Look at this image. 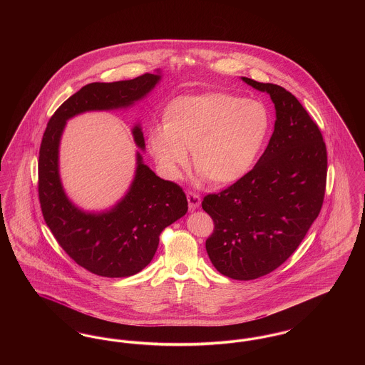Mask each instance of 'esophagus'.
I'll return each instance as SVG.
<instances>
[{"label":"esophagus","instance_id":"esophagus-1","mask_svg":"<svg viewBox=\"0 0 365 365\" xmlns=\"http://www.w3.org/2000/svg\"><path fill=\"white\" fill-rule=\"evenodd\" d=\"M187 201H189V209H190V210L198 208L200 204H201L200 195H198L197 192H192V191L187 192Z\"/></svg>","mask_w":365,"mask_h":365}]
</instances>
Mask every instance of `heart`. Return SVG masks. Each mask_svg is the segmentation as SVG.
<instances>
[{"label": "heart", "mask_w": 365, "mask_h": 365, "mask_svg": "<svg viewBox=\"0 0 365 365\" xmlns=\"http://www.w3.org/2000/svg\"><path fill=\"white\" fill-rule=\"evenodd\" d=\"M271 128V115L257 100L208 93L179 97L167 110L165 124L152 128L153 156L170 178H179L192 150L202 178L230 183L255 164Z\"/></svg>", "instance_id": "b5f03b06"}]
</instances>
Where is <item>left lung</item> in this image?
I'll return each mask as SVG.
<instances>
[{
    "label": "left lung",
    "instance_id": "left-lung-1",
    "mask_svg": "<svg viewBox=\"0 0 365 365\" xmlns=\"http://www.w3.org/2000/svg\"><path fill=\"white\" fill-rule=\"evenodd\" d=\"M243 82L268 93L277 120L252 171L204 197L215 230L205 247L215 268L237 280L260 278L282 265L320 213L327 179L323 135L294 96L278 85Z\"/></svg>",
    "mask_w": 365,
    "mask_h": 365
}]
</instances>
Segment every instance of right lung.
<instances>
[{"label": "right lung", "mask_w": 365, "mask_h": 365, "mask_svg": "<svg viewBox=\"0 0 365 365\" xmlns=\"http://www.w3.org/2000/svg\"><path fill=\"white\" fill-rule=\"evenodd\" d=\"M161 79L143 73L135 79L82 87L54 112L39 149L38 194L43 219L72 260L105 278L138 274L153 259L160 234L186 215L187 200L180 186L158 178L137 152L134 180L122 200L109 210L85 212L75 207L58 174V148L66 123L88 110L128 108L142 100ZM139 149H145L140 125L133 128Z\"/></svg>", "instance_id": "1"}]
</instances>
